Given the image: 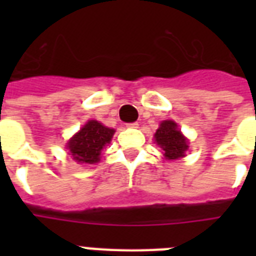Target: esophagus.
<instances>
[{
    "label": "esophagus",
    "instance_id": "esophagus-1",
    "mask_svg": "<svg viewBox=\"0 0 256 256\" xmlns=\"http://www.w3.org/2000/svg\"><path fill=\"white\" fill-rule=\"evenodd\" d=\"M126 126H128V128H138V126H140V124H138V122H132V124H126Z\"/></svg>",
    "mask_w": 256,
    "mask_h": 256
}]
</instances>
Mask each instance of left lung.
Instances as JSON below:
<instances>
[{
    "label": "left lung",
    "instance_id": "obj_1",
    "mask_svg": "<svg viewBox=\"0 0 256 256\" xmlns=\"http://www.w3.org/2000/svg\"><path fill=\"white\" fill-rule=\"evenodd\" d=\"M154 140L168 160L183 158L188 148V140L180 132L178 124L171 120L160 122V128L154 134Z\"/></svg>",
    "mask_w": 256,
    "mask_h": 256
}]
</instances>
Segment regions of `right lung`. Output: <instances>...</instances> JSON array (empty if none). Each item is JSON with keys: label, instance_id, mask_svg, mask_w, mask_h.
Listing matches in <instances>:
<instances>
[{"label": "right lung", "instance_id": "obj_1", "mask_svg": "<svg viewBox=\"0 0 256 256\" xmlns=\"http://www.w3.org/2000/svg\"><path fill=\"white\" fill-rule=\"evenodd\" d=\"M116 130L106 128L98 120H88L66 144L70 156L78 164H94L100 162V152L112 142Z\"/></svg>", "mask_w": 256, "mask_h": 256}]
</instances>
